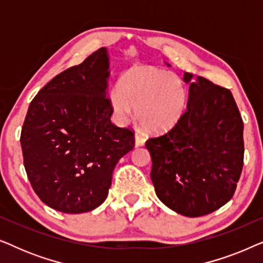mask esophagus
Instances as JSON below:
<instances>
[{"instance_id":"1","label":"esophagus","mask_w":263,"mask_h":263,"mask_svg":"<svg viewBox=\"0 0 263 263\" xmlns=\"http://www.w3.org/2000/svg\"><path fill=\"white\" fill-rule=\"evenodd\" d=\"M145 142H146V138H145V135L143 134H141V133H136L135 134V145L136 146H143L145 145Z\"/></svg>"}]
</instances>
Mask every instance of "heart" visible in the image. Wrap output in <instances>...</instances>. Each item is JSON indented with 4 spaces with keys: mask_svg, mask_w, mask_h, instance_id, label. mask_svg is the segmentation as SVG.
Segmentation results:
<instances>
[{
    "mask_svg": "<svg viewBox=\"0 0 263 263\" xmlns=\"http://www.w3.org/2000/svg\"><path fill=\"white\" fill-rule=\"evenodd\" d=\"M120 91L111 96L115 112L128 121L136 110V120L147 132L174 128L184 115L188 93L177 75L148 66L132 67L120 81Z\"/></svg>",
    "mask_w": 263,
    "mask_h": 263,
    "instance_id": "1",
    "label": "heart"
}]
</instances>
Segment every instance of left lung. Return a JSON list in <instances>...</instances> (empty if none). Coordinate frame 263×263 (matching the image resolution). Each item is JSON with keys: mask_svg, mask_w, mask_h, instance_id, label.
Here are the masks:
<instances>
[{"mask_svg": "<svg viewBox=\"0 0 263 263\" xmlns=\"http://www.w3.org/2000/svg\"><path fill=\"white\" fill-rule=\"evenodd\" d=\"M189 84L184 115L167 133L146 141L157 196L172 211L195 218L232 199L244 159L243 120L229 88L202 77Z\"/></svg>", "mask_w": 263, "mask_h": 263, "instance_id": "left-lung-1", "label": "left lung"}]
</instances>
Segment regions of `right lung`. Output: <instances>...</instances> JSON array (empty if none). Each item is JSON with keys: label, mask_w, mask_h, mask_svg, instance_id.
<instances>
[{"label": "right lung", "mask_w": 263, "mask_h": 263, "mask_svg": "<svg viewBox=\"0 0 263 263\" xmlns=\"http://www.w3.org/2000/svg\"><path fill=\"white\" fill-rule=\"evenodd\" d=\"M109 59L100 48L49 81L32 100L20 142L34 193L63 213L105 201L114 168L134 148V132L111 123Z\"/></svg>", "instance_id": "obj_1"}]
</instances>
